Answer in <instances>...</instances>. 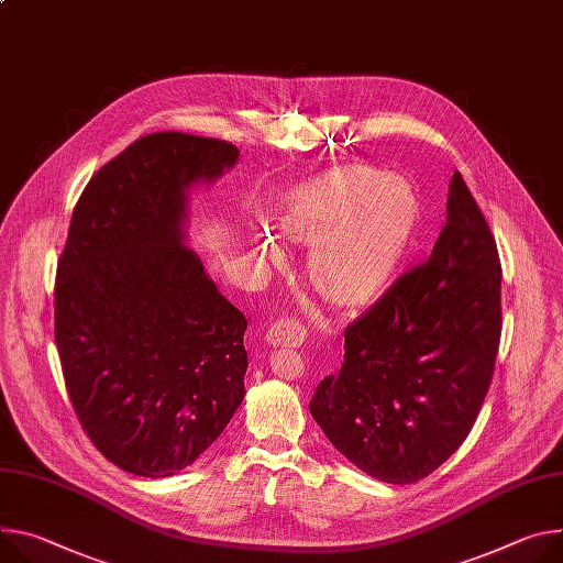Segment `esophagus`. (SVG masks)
<instances>
[{
	"mask_svg": "<svg viewBox=\"0 0 563 563\" xmlns=\"http://www.w3.org/2000/svg\"><path fill=\"white\" fill-rule=\"evenodd\" d=\"M308 339V325L302 321H298L296 317H287L276 321L269 330H267V341L272 345H291L298 347L302 345V341Z\"/></svg>",
	"mask_w": 563,
	"mask_h": 563,
	"instance_id": "34e87169",
	"label": "esophagus"
}]
</instances>
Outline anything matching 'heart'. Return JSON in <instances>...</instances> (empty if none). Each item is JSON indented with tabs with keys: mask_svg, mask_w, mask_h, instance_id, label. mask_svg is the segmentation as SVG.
<instances>
[{
	"mask_svg": "<svg viewBox=\"0 0 563 563\" xmlns=\"http://www.w3.org/2000/svg\"><path fill=\"white\" fill-rule=\"evenodd\" d=\"M418 222V195L399 173L341 166L294 190L283 231L300 244H317L310 278L332 302L354 305L373 298L395 272ZM269 261L280 249L267 238Z\"/></svg>",
	"mask_w": 563,
	"mask_h": 563,
	"instance_id": "b5f03b06",
	"label": "heart"
}]
</instances>
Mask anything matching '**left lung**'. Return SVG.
Wrapping results in <instances>:
<instances>
[{
  "label": "left lung",
  "instance_id": "obj_1",
  "mask_svg": "<svg viewBox=\"0 0 563 563\" xmlns=\"http://www.w3.org/2000/svg\"><path fill=\"white\" fill-rule=\"evenodd\" d=\"M500 343L496 240L463 175L429 258L345 328L341 371L310 401L330 442L368 476L427 478L470 435Z\"/></svg>",
  "mask_w": 563,
  "mask_h": 563
}]
</instances>
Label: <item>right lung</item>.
<instances>
[{"mask_svg": "<svg viewBox=\"0 0 563 563\" xmlns=\"http://www.w3.org/2000/svg\"><path fill=\"white\" fill-rule=\"evenodd\" d=\"M222 139L155 132L85 186L54 308L65 386L110 463L166 478L195 463L244 397V314L184 244L186 195L238 159Z\"/></svg>", "mask_w": 563, "mask_h": 563, "instance_id": "add662e5", "label": "right lung"}]
</instances>
